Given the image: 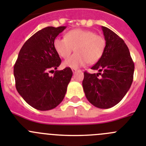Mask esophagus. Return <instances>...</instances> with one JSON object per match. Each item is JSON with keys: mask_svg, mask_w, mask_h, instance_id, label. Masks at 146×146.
<instances>
[{"mask_svg": "<svg viewBox=\"0 0 146 146\" xmlns=\"http://www.w3.org/2000/svg\"><path fill=\"white\" fill-rule=\"evenodd\" d=\"M72 71L73 73H75V72L77 71V69H72Z\"/></svg>", "mask_w": 146, "mask_h": 146, "instance_id": "obj_1", "label": "esophagus"}]
</instances>
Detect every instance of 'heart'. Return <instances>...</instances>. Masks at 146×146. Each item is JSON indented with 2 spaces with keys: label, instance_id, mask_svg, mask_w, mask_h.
I'll return each instance as SVG.
<instances>
[{
  "label": "heart",
  "instance_id": "heart-1",
  "mask_svg": "<svg viewBox=\"0 0 146 146\" xmlns=\"http://www.w3.org/2000/svg\"><path fill=\"white\" fill-rule=\"evenodd\" d=\"M53 46L59 56L64 58L69 57L74 49L75 53L67 58L63 66L75 69L86 62L88 64L96 63L104 54L106 40L93 31L74 29L67 32L65 38H55Z\"/></svg>",
  "mask_w": 146,
  "mask_h": 146
}]
</instances>
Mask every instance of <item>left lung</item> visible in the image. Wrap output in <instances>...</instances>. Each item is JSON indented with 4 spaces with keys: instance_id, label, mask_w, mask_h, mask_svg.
<instances>
[{
    "instance_id": "1",
    "label": "left lung",
    "mask_w": 146,
    "mask_h": 146,
    "mask_svg": "<svg viewBox=\"0 0 146 146\" xmlns=\"http://www.w3.org/2000/svg\"><path fill=\"white\" fill-rule=\"evenodd\" d=\"M102 29L106 47L101 58L91 67L99 72L90 74L86 71L82 87L89 102L108 109L120 102L130 88L135 64L124 41L109 28L102 26Z\"/></svg>"
}]
</instances>
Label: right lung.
Returning <instances> with one entry per match:
<instances>
[{"label": "right lung", "instance_id": "1", "mask_svg": "<svg viewBox=\"0 0 146 146\" xmlns=\"http://www.w3.org/2000/svg\"><path fill=\"white\" fill-rule=\"evenodd\" d=\"M65 26L47 27L28 38L20 50L14 66L17 91L29 105L38 110H49L63 101L72 77L69 67L57 69L61 63L53 46Z\"/></svg>", "mask_w": 146, "mask_h": 146}]
</instances>
